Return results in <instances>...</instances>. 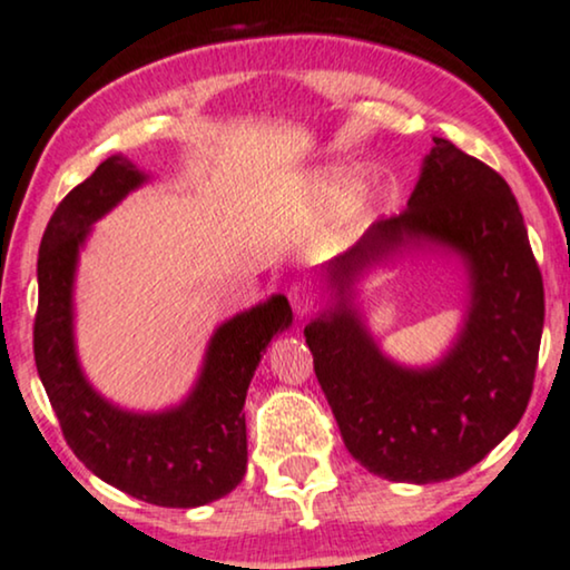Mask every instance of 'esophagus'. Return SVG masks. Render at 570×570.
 I'll list each match as a JSON object with an SVG mask.
<instances>
[{"mask_svg": "<svg viewBox=\"0 0 570 570\" xmlns=\"http://www.w3.org/2000/svg\"><path fill=\"white\" fill-rule=\"evenodd\" d=\"M287 298H291V306H293V312H295V316H298V320H306V316L314 312L312 287L295 283V285H291V291H287Z\"/></svg>", "mask_w": 570, "mask_h": 570, "instance_id": "esophagus-1", "label": "esophagus"}]
</instances>
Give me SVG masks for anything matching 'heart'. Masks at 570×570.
Returning <instances> with one entry per match:
<instances>
[{
	"instance_id": "b5f03b06",
	"label": "heart",
	"mask_w": 570,
	"mask_h": 570,
	"mask_svg": "<svg viewBox=\"0 0 570 570\" xmlns=\"http://www.w3.org/2000/svg\"><path fill=\"white\" fill-rule=\"evenodd\" d=\"M353 180L343 173H324L308 186V198L324 212H337L351 202Z\"/></svg>"
}]
</instances>
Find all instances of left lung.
Wrapping results in <instances>:
<instances>
[{"label":"left lung","mask_w":570,"mask_h":570,"mask_svg":"<svg viewBox=\"0 0 570 570\" xmlns=\"http://www.w3.org/2000/svg\"><path fill=\"white\" fill-rule=\"evenodd\" d=\"M445 246L471 277L465 324L430 368L384 358L343 301L303 335L345 448L390 482L430 484L476 465L527 411L544 324L542 272L508 183L445 138H434L397 217L368 227L330 264L343 293L366 264L401 248Z\"/></svg>","instance_id":"8db88e82"}]
</instances>
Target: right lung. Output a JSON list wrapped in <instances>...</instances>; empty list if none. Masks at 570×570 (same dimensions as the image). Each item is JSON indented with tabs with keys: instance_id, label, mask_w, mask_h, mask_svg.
I'll return each instance as SVG.
<instances>
[{
	"instance_id": "obj_1",
	"label": "right lung",
	"mask_w": 570,
	"mask_h": 570,
	"mask_svg": "<svg viewBox=\"0 0 570 570\" xmlns=\"http://www.w3.org/2000/svg\"><path fill=\"white\" fill-rule=\"evenodd\" d=\"M146 180L125 157H109L51 214L39 248L33 358L72 453L107 484L165 508L225 498L248 463L246 393L269 340L291 327L285 295L248 308L214 332L194 393L165 413H130L86 382L72 340L78 250L99 217Z\"/></svg>"
}]
</instances>
